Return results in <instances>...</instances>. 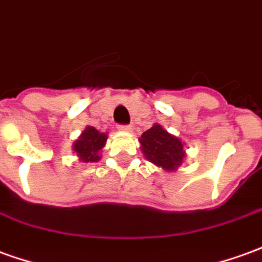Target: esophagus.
<instances>
[{"mask_svg": "<svg viewBox=\"0 0 262 262\" xmlns=\"http://www.w3.org/2000/svg\"><path fill=\"white\" fill-rule=\"evenodd\" d=\"M119 130L130 132L132 130V126L130 125H120V126H119Z\"/></svg>", "mask_w": 262, "mask_h": 262, "instance_id": "obj_1", "label": "esophagus"}]
</instances>
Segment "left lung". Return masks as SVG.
Segmentation results:
<instances>
[{"mask_svg":"<svg viewBox=\"0 0 262 262\" xmlns=\"http://www.w3.org/2000/svg\"><path fill=\"white\" fill-rule=\"evenodd\" d=\"M142 150L149 162L166 170H174L180 166L184 157L180 139L171 136L160 125H155L146 130L140 139Z\"/></svg>","mask_w":262,"mask_h":262,"instance_id":"obj_1","label":"left lung"}]
</instances>
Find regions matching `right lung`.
Wrapping results in <instances>:
<instances>
[{"instance_id": "obj_1", "label": "right lung", "mask_w": 262, "mask_h": 262, "mask_svg": "<svg viewBox=\"0 0 262 262\" xmlns=\"http://www.w3.org/2000/svg\"><path fill=\"white\" fill-rule=\"evenodd\" d=\"M106 135L96 130L92 126H88L80 135V137L75 142L74 150L78 153L82 162H98L100 159L99 150L105 146Z\"/></svg>"}]
</instances>
